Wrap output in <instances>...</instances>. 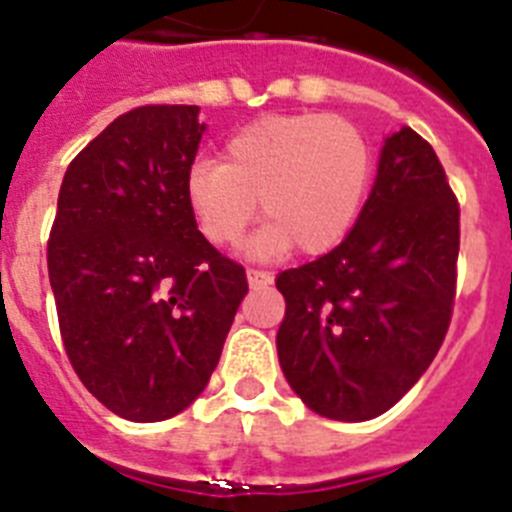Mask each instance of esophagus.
Here are the masks:
<instances>
[{
    "mask_svg": "<svg viewBox=\"0 0 512 512\" xmlns=\"http://www.w3.org/2000/svg\"><path fill=\"white\" fill-rule=\"evenodd\" d=\"M248 285L251 287H266L272 285V274L264 272V269H248Z\"/></svg>",
    "mask_w": 512,
    "mask_h": 512,
    "instance_id": "34e87169",
    "label": "esophagus"
}]
</instances>
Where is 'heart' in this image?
Wrapping results in <instances>:
<instances>
[{"mask_svg": "<svg viewBox=\"0 0 512 512\" xmlns=\"http://www.w3.org/2000/svg\"><path fill=\"white\" fill-rule=\"evenodd\" d=\"M373 152L355 124L329 113L266 116L238 131L222 163L189 170L186 199L204 238L235 246L259 212L269 225L253 240L261 256L295 248L323 253L360 217Z\"/></svg>", "mask_w": 512, "mask_h": 512, "instance_id": "1", "label": "heart"}]
</instances>
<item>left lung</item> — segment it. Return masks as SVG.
Listing matches in <instances>:
<instances>
[{"label": "left lung", "instance_id": "1", "mask_svg": "<svg viewBox=\"0 0 512 512\" xmlns=\"http://www.w3.org/2000/svg\"><path fill=\"white\" fill-rule=\"evenodd\" d=\"M461 209L427 139L401 126L352 233L277 277L287 383L321 417L388 412L438 355L456 303Z\"/></svg>", "mask_w": 512, "mask_h": 512}]
</instances>
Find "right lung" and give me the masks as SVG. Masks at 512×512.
I'll list each match as a JSON object with an SVG mask.
<instances>
[{"mask_svg": "<svg viewBox=\"0 0 512 512\" xmlns=\"http://www.w3.org/2000/svg\"><path fill=\"white\" fill-rule=\"evenodd\" d=\"M196 106H139L69 163L48 235V279L74 373L131 422L176 417L222 355L246 269L196 230L186 178Z\"/></svg>", "mask_w": 512, "mask_h": 512, "instance_id": "1", "label": "right lung"}]
</instances>
